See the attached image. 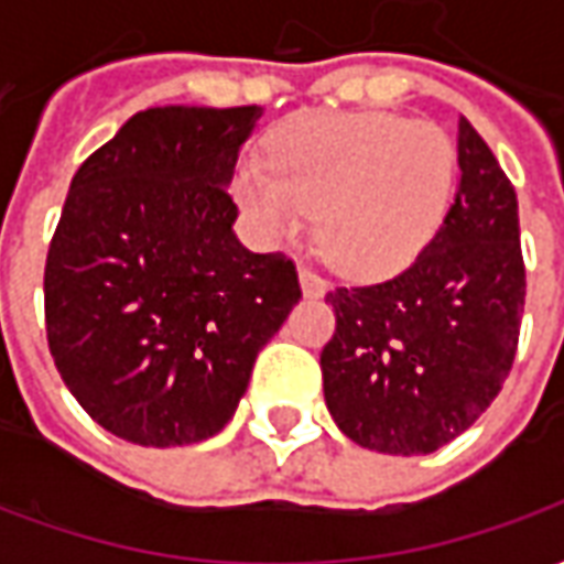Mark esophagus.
<instances>
[{"instance_id": "1", "label": "esophagus", "mask_w": 564, "mask_h": 564, "mask_svg": "<svg viewBox=\"0 0 564 564\" xmlns=\"http://www.w3.org/2000/svg\"><path fill=\"white\" fill-rule=\"evenodd\" d=\"M299 281H302V293H305L307 299H319V295H326V281H323L314 269L302 265V269H299Z\"/></svg>"}]
</instances>
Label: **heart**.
<instances>
[{"instance_id":"heart-1","label":"heart","mask_w":564,"mask_h":564,"mask_svg":"<svg viewBox=\"0 0 564 564\" xmlns=\"http://www.w3.org/2000/svg\"><path fill=\"white\" fill-rule=\"evenodd\" d=\"M456 150L444 129L383 111L302 120L250 162L235 196L269 238L319 214V245L350 274H387L420 253L447 214Z\"/></svg>"}]
</instances>
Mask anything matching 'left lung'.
<instances>
[{
	"label": "left lung",
	"instance_id": "obj_1",
	"mask_svg": "<svg viewBox=\"0 0 564 564\" xmlns=\"http://www.w3.org/2000/svg\"><path fill=\"white\" fill-rule=\"evenodd\" d=\"M456 150V198L420 257L390 281L326 295V408L350 441L390 456L435 453L462 435L501 392L520 341L517 193L465 117Z\"/></svg>",
	"mask_w": 564,
	"mask_h": 564
}]
</instances>
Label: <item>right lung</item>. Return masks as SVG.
Listing matches in <instances>:
<instances>
[{
    "mask_svg": "<svg viewBox=\"0 0 564 564\" xmlns=\"http://www.w3.org/2000/svg\"><path fill=\"white\" fill-rule=\"evenodd\" d=\"M259 117L148 108L72 177L44 265L47 344L68 392L123 441L217 435L302 299L293 259L253 253L232 229L226 186Z\"/></svg>",
    "mask_w": 564,
    "mask_h": 564,
    "instance_id": "obj_1",
    "label": "right lung"
}]
</instances>
